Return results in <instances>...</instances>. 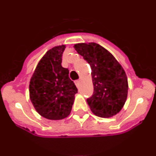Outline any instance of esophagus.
Segmentation results:
<instances>
[{
  "instance_id": "obj_1",
  "label": "esophagus",
  "mask_w": 156,
  "mask_h": 156,
  "mask_svg": "<svg viewBox=\"0 0 156 156\" xmlns=\"http://www.w3.org/2000/svg\"><path fill=\"white\" fill-rule=\"evenodd\" d=\"M75 84H76V86L78 87H79V85H80V80H76L75 81Z\"/></svg>"
}]
</instances>
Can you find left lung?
I'll return each mask as SVG.
<instances>
[{
	"instance_id": "1",
	"label": "left lung",
	"mask_w": 156,
	"mask_h": 156,
	"mask_svg": "<svg viewBox=\"0 0 156 156\" xmlns=\"http://www.w3.org/2000/svg\"><path fill=\"white\" fill-rule=\"evenodd\" d=\"M77 53L90 64L94 93L87 99L94 115L108 118L116 115L127 98L126 73L112 55L96 43L74 45Z\"/></svg>"
}]
</instances>
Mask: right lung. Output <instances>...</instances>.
<instances>
[{
	"mask_svg": "<svg viewBox=\"0 0 156 156\" xmlns=\"http://www.w3.org/2000/svg\"><path fill=\"white\" fill-rule=\"evenodd\" d=\"M66 45L54 47L40 60L30 82V98L36 111L46 119L58 120L71 112L77 93L68 69L62 66Z\"/></svg>",
	"mask_w": 156,
	"mask_h": 156,
	"instance_id": "obj_1",
	"label": "right lung"
}]
</instances>
